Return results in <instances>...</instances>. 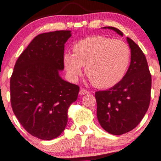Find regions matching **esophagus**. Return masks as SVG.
I'll return each mask as SVG.
<instances>
[{"label":"esophagus","instance_id":"esophagus-1","mask_svg":"<svg viewBox=\"0 0 161 161\" xmlns=\"http://www.w3.org/2000/svg\"><path fill=\"white\" fill-rule=\"evenodd\" d=\"M88 93V91H87L86 89L85 88H82V89H80V91H79V95H85V94H87Z\"/></svg>","mask_w":161,"mask_h":161}]
</instances>
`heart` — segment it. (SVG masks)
Instances as JSON below:
<instances>
[{"label":"heart","mask_w":161,"mask_h":161,"mask_svg":"<svg viewBox=\"0 0 161 161\" xmlns=\"http://www.w3.org/2000/svg\"><path fill=\"white\" fill-rule=\"evenodd\" d=\"M64 64L70 76L76 78L85 66V74L94 86L108 88L125 76L130 63V49L125 42L104 36H92L79 40L73 54H64Z\"/></svg>","instance_id":"obj_1"}]
</instances>
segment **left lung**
<instances>
[{
    "instance_id": "8db88e82",
    "label": "left lung",
    "mask_w": 161,
    "mask_h": 161,
    "mask_svg": "<svg viewBox=\"0 0 161 161\" xmlns=\"http://www.w3.org/2000/svg\"><path fill=\"white\" fill-rule=\"evenodd\" d=\"M112 29L121 36L123 33ZM131 49V63L121 81L107 91H96L97 118L105 131L122 135L136 128L149 108L151 98L152 77L144 53L130 38H127Z\"/></svg>"
}]
</instances>
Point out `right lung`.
Listing matches in <instances>:
<instances>
[{
    "label": "right lung",
    "instance_id": "add662e5",
    "mask_svg": "<svg viewBox=\"0 0 161 161\" xmlns=\"http://www.w3.org/2000/svg\"><path fill=\"white\" fill-rule=\"evenodd\" d=\"M70 36V31L36 36L18 57L10 79L14 115L29 134L42 140H52L63 132L68 108L78 97V85L59 75Z\"/></svg>",
    "mask_w": 161,
    "mask_h": 161
}]
</instances>
